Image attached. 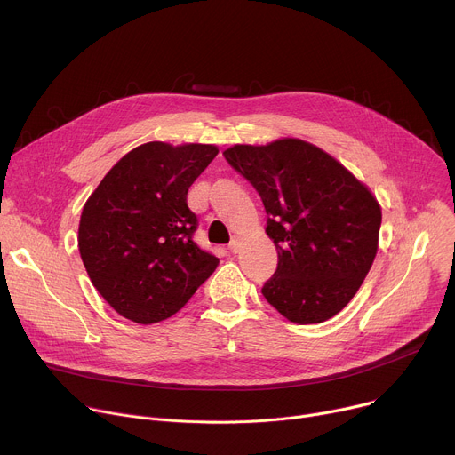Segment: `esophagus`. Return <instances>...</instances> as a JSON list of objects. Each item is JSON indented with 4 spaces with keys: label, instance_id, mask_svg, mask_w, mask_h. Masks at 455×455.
<instances>
[{
    "label": "esophagus",
    "instance_id": "obj_1",
    "mask_svg": "<svg viewBox=\"0 0 455 455\" xmlns=\"http://www.w3.org/2000/svg\"><path fill=\"white\" fill-rule=\"evenodd\" d=\"M230 250H232L234 253H237V251L241 250V237H239V235H234V237H232V241H230Z\"/></svg>",
    "mask_w": 455,
    "mask_h": 455
}]
</instances>
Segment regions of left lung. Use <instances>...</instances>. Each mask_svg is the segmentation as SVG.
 I'll list each match as a JSON object with an SVG mask.
<instances>
[{
    "mask_svg": "<svg viewBox=\"0 0 455 455\" xmlns=\"http://www.w3.org/2000/svg\"><path fill=\"white\" fill-rule=\"evenodd\" d=\"M228 164L259 192L279 263L265 299L293 323L340 313L360 290L378 251L381 207L337 158L300 139L235 144Z\"/></svg>",
    "mask_w": 455,
    "mask_h": 455,
    "instance_id": "8db88e82",
    "label": "left lung"
}]
</instances>
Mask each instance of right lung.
<instances>
[{
  "label": "right lung",
  "mask_w": 455,
  "mask_h": 455,
  "mask_svg": "<svg viewBox=\"0 0 455 455\" xmlns=\"http://www.w3.org/2000/svg\"><path fill=\"white\" fill-rule=\"evenodd\" d=\"M212 144L148 142L124 155L84 204L79 251L92 284L124 318L156 323L180 311L220 259L192 241L187 190Z\"/></svg>",
  "instance_id": "add662e5"
}]
</instances>
